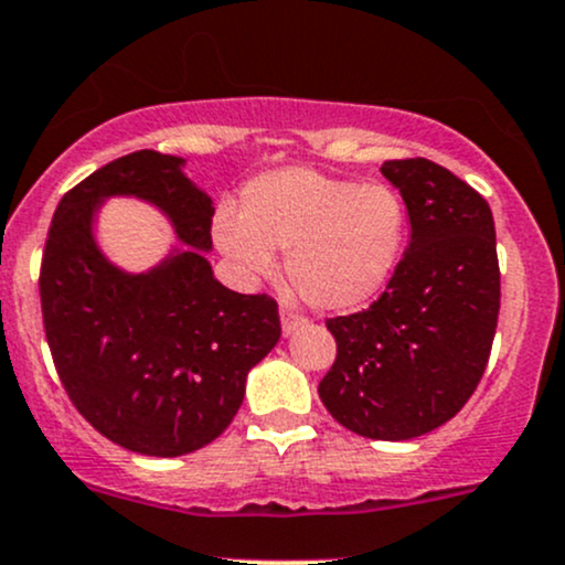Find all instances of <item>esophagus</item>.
<instances>
[{
  "label": "esophagus",
  "mask_w": 565,
  "mask_h": 565,
  "mask_svg": "<svg viewBox=\"0 0 565 565\" xmlns=\"http://www.w3.org/2000/svg\"><path fill=\"white\" fill-rule=\"evenodd\" d=\"M280 322H282V335H290L294 331H299L301 326H307V317L290 312V309H280Z\"/></svg>",
  "instance_id": "34e87169"
}]
</instances>
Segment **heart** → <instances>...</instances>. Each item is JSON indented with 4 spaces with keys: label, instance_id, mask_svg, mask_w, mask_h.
Returning a JSON list of instances; mask_svg holds the SVG:
<instances>
[{
    "label": "heart",
    "instance_id": "heart-1",
    "mask_svg": "<svg viewBox=\"0 0 565 565\" xmlns=\"http://www.w3.org/2000/svg\"><path fill=\"white\" fill-rule=\"evenodd\" d=\"M215 245L248 277L285 271L299 299L322 312H344L382 294L401 264L408 211L386 183L335 179L312 168L256 175L243 211L218 213Z\"/></svg>",
    "mask_w": 565,
    "mask_h": 565
}]
</instances>
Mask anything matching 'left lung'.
Segmentation results:
<instances>
[{"label": "left lung", "mask_w": 565, "mask_h": 565, "mask_svg": "<svg viewBox=\"0 0 565 565\" xmlns=\"http://www.w3.org/2000/svg\"><path fill=\"white\" fill-rule=\"evenodd\" d=\"M382 173L408 207V250L371 307L326 322L335 360L317 392L341 427L411 440L454 419L483 376L502 296L497 232L451 170L416 157Z\"/></svg>", "instance_id": "8db88e82"}]
</instances>
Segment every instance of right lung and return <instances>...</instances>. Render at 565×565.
Returning a JSON list of instances; mask_svg holds the SVG:
<instances>
[{
    "label": "right lung",
    "mask_w": 565,
    "mask_h": 565,
    "mask_svg": "<svg viewBox=\"0 0 565 565\" xmlns=\"http://www.w3.org/2000/svg\"><path fill=\"white\" fill-rule=\"evenodd\" d=\"M181 157L132 151L63 194L42 253V320L68 397L100 435L143 456H183L230 427L248 371L280 341L277 301L213 277V200ZM109 196L154 204L181 246L149 273L119 270L92 224Z\"/></svg>",
    "instance_id": "obj_1"
}]
</instances>
